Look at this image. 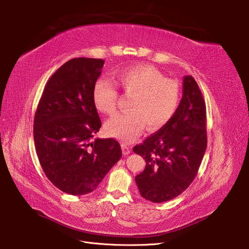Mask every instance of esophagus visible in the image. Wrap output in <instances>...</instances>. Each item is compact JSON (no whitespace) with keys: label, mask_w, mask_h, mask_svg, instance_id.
Listing matches in <instances>:
<instances>
[{"label":"esophagus","mask_w":249,"mask_h":249,"mask_svg":"<svg viewBox=\"0 0 249 249\" xmlns=\"http://www.w3.org/2000/svg\"><path fill=\"white\" fill-rule=\"evenodd\" d=\"M121 147H122V152H123L124 155H127V154H129L130 152H131V148H130V147H129L128 145H126V144H122Z\"/></svg>","instance_id":"obj_1"}]
</instances>
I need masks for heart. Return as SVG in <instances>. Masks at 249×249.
I'll use <instances>...</instances> for the list:
<instances>
[{
	"label": "heart",
	"instance_id": "b5f03b06",
	"mask_svg": "<svg viewBox=\"0 0 249 249\" xmlns=\"http://www.w3.org/2000/svg\"><path fill=\"white\" fill-rule=\"evenodd\" d=\"M115 85L131 98L129 112L109 119L105 124L107 133L124 142H132L141 135L145 126L151 131L163 127L176 114L181 99L178 81L167 78L151 65H135L115 74ZM96 108L113 116L118 111V91L106 82L98 81L93 89Z\"/></svg>",
	"mask_w": 249,
	"mask_h": 249
}]
</instances>
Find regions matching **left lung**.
<instances>
[{"label":"left lung","mask_w":249,"mask_h":249,"mask_svg":"<svg viewBox=\"0 0 249 249\" xmlns=\"http://www.w3.org/2000/svg\"><path fill=\"white\" fill-rule=\"evenodd\" d=\"M206 148L205 101L195 78L186 75L174 117L133 148L146 162L144 171L135 177L140 195L153 203L178 197L192 184Z\"/></svg>","instance_id":"1"}]
</instances>
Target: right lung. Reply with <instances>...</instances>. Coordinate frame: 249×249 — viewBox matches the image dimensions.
I'll list each match as a JSON object with an SVG mask.
<instances>
[{
  "instance_id": "right-lung-1",
  "label": "right lung",
  "mask_w": 249,
  "mask_h": 249,
  "mask_svg": "<svg viewBox=\"0 0 249 249\" xmlns=\"http://www.w3.org/2000/svg\"><path fill=\"white\" fill-rule=\"evenodd\" d=\"M103 59L72 58L48 80L34 117L36 153L48 179L80 196L95 191L122 156L113 138L93 140L102 126L93 100Z\"/></svg>"
}]
</instances>
